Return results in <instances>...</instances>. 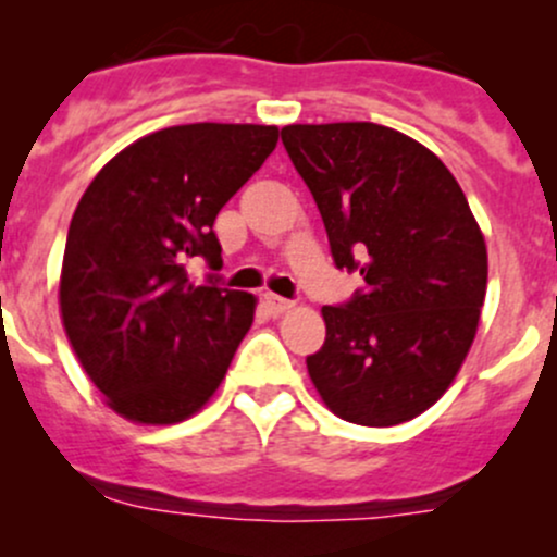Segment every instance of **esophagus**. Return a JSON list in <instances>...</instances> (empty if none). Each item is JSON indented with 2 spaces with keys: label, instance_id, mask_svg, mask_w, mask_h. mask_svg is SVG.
Listing matches in <instances>:
<instances>
[{
  "label": "esophagus",
  "instance_id": "obj_1",
  "mask_svg": "<svg viewBox=\"0 0 557 557\" xmlns=\"http://www.w3.org/2000/svg\"><path fill=\"white\" fill-rule=\"evenodd\" d=\"M263 305L269 307V312L280 314V312L290 310V307H294V301L283 299V296H277V294H263Z\"/></svg>",
  "mask_w": 557,
  "mask_h": 557
}]
</instances>
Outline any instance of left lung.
I'll list each match as a JSON object with an SVG mask.
<instances>
[{"instance_id": "1", "label": "left lung", "mask_w": 557, "mask_h": 557, "mask_svg": "<svg viewBox=\"0 0 557 557\" xmlns=\"http://www.w3.org/2000/svg\"><path fill=\"white\" fill-rule=\"evenodd\" d=\"M310 188L336 269L363 288L323 307L307 356L320 398L358 425L418 418L450 387L474 342L487 250L450 170L380 123H294L280 132Z\"/></svg>"}]
</instances>
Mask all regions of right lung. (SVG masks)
Instances as JSON below:
<instances>
[{"instance_id":"obj_1","label":"right lung","mask_w":557,"mask_h":557,"mask_svg":"<svg viewBox=\"0 0 557 557\" xmlns=\"http://www.w3.org/2000/svg\"><path fill=\"white\" fill-rule=\"evenodd\" d=\"M277 145V126L188 123L128 145L72 215L61 320L107 404L134 423H180L218 391L256 296L188 280L221 269L212 223Z\"/></svg>"}]
</instances>
